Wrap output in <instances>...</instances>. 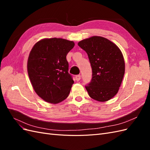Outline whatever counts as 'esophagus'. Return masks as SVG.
I'll return each mask as SVG.
<instances>
[{
    "mask_svg": "<svg viewBox=\"0 0 150 150\" xmlns=\"http://www.w3.org/2000/svg\"><path fill=\"white\" fill-rule=\"evenodd\" d=\"M75 78H76V80L77 81H79L81 79V75H76V77H75Z\"/></svg>",
    "mask_w": 150,
    "mask_h": 150,
    "instance_id": "esophagus-1",
    "label": "esophagus"
}]
</instances>
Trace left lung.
Returning <instances> with one entry per match:
<instances>
[{
  "mask_svg": "<svg viewBox=\"0 0 150 150\" xmlns=\"http://www.w3.org/2000/svg\"><path fill=\"white\" fill-rule=\"evenodd\" d=\"M88 54L93 76L85 88L94 100L105 102L117 93L125 71L123 56L116 45L101 36H93L78 42Z\"/></svg>",
  "mask_w": 150,
  "mask_h": 150,
  "instance_id": "obj_1",
  "label": "left lung"
}]
</instances>
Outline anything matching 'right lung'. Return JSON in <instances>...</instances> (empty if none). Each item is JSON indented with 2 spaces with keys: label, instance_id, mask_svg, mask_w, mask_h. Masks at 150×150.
<instances>
[{
  "label": "right lung",
  "instance_id": "add662e5",
  "mask_svg": "<svg viewBox=\"0 0 150 150\" xmlns=\"http://www.w3.org/2000/svg\"><path fill=\"white\" fill-rule=\"evenodd\" d=\"M74 42L61 38L43 39L35 44L28 61L34 91L44 101L57 104L69 95L74 81L68 72L67 53Z\"/></svg>",
  "mask_w": 150,
  "mask_h": 150
}]
</instances>
